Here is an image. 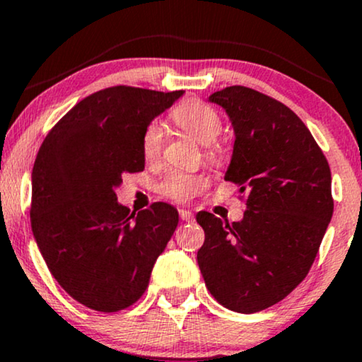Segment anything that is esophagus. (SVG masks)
<instances>
[{
  "label": "esophagus",
  "instance_id": "1",
  "mask_svg": "<svg viewBox=\"0 0 362 362\" xmlns=\"http://www.w3.org/2000/svg\"><path fill=\"white\" fill-rule=\"evenodd\" d=\"M178 215H180V218L184 220V221H192V220H194V214H192L190 210L180 209V210H178Z\"/></svg>",
  "mask_w": 362,
  "mask_h": 362
}]
</instances>
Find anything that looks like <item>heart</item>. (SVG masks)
Instances as JSON below:
<instances>
[{
  "instance_id": "heart-1",
  "label": "heart",
  "mask_w": 362,
  "mask_h": 362,
  "mask_svg": "<svg viewBox=\"0 0 362 362\" xmlns=\"http://www.w3.org/2000/svg\"><path fill=\"white\" fill-rule=\"evenodd\" d=\"M170 119L173 124L178 125L182 131L190 134L200 144L206 146V157L210 160H216L221 156V147L216 142V137L221 132V117L218 110L211 107L210 104L199 99H189L178 104L170 112ZM163 146V129L162 125L156 122H148L142 132L141 148L142 156L146 160H156L160 156ZM206 178L199 173L175 170L170 172L163 178L160 187L162 195L177 202H189L205 189Z\"/></svg>"
}]
</instances>
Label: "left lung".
<instances>
[{"label": "left lung", "instance_id": "obj_1", "mask_svg": "<svg viewBox=\"0 0 362 362\" xmlns=\"http://www.w3.org/2000/svg\"><path fill=\"white\" fill-rule=\"evenodd\" d=\"M209 100L233 125L225 180L247 194V211L233 223L199 211L205 242L197 262L211 296L250 315L276 305L306 278L334 209L331 170L303 120L279 100L245 86Z\"/></svg>", "mask_w": 362, "mask_h": 362}]
</instances>
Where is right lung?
<instances>
[{"label":"right lung","instance_id":"obj_1","mask_svg":"<svg viewBox=\"0 0 362 362\" xmlns=\"http://www.w3.org/2000/svg\"><path fill=\"white\" fill-rule=\"evenodd\" d=\"M184 90L114 86L77 103L51 129L33 167L31 228L49 272L81 305L115 313L148 286L178 223L165 202L131 211L117 202L125 173L142 172L146 125Z\"/></svg>","mask_w":362,"mask_h":362}]
</instances>
